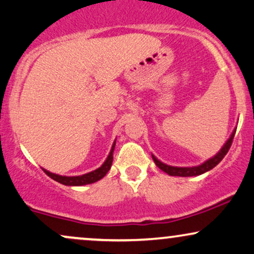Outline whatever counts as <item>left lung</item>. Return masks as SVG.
Wrapping results in <instances>:
<instances>
[{"label":"left lung","mask_w":254,"mask_h":254,"mask_svg":"<svg viewBox=\"0 0 254 254\" xmlns=\"http://www.w3.org/2000/svg\"><path fill=\"white\" fill-rule=\"evenodd\" d=\"M236 130H237V128H234L232 134H231V136L228 137V140L225 142V145L221 147L220 151H219L214 156L209 158L208 160L202 162L201 165L193 166V167H175V166H170V165L164 164V162L158 160V159H156L153 154H152V158H153V160H154L155 165L158 166L161 171H164L165 173H167L168 175H172V177H196V175L203 174V173H206V172L211 171L212 168H214L215 166L219 164V162L223 160L224 156L227 154L231 145H232Z\"/></svg>","instance_id":"8db88e82"}]
</instances>
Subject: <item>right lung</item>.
Returning <instances> with one entry per match:
<instances>
[{"label":"right lung","mask_w":254,"mask_h":254,"mask_svg":"<svg viewBox=\"0 0 254 254\" xmlns=\"http://www.w3.org/2000/svg\"><path fill=\"white\" fill-rule=\"evenodd\" d=\"M115 141H117V140H115ZM115 141L113 143L112 149L111 152H109L106 161L103 162L99 168H96L95 171L89 172V173L76 175V177H65V175H59V174L52 173V172L47 171L45 168H42V170L47 175H48V177H51L53 180L58 181V183H60L62 185H65V186H83V185L96 183V181L102 179V178L107 174V172L111 170V166L113 162V152H114V148H115Z\"/></svg>","instance_id":"1"}]
</instances>
